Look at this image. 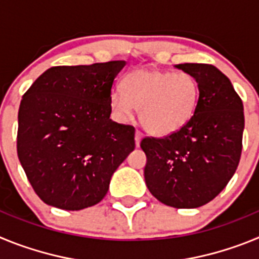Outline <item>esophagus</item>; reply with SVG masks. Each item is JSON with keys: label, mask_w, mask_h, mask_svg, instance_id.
<instances>
[{"label": "esophagus", "mask_w": 259, "mask_h": 259, "mask_svg": "<svg viewBox=\"0 0 259 259\" xmlns=\"http://www.w3.org/2000/svg\"><path fill=\"white\" fill-rule=\"evenodd\" d=\"M141 139H143V134L140 131H136V134H135V144H136L137 148L140 146Z\"/></svg>", "instance_id": "1"}]
</instances>
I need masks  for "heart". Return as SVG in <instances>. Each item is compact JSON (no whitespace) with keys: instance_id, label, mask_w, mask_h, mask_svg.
<instances>
[{"instance_id":"obj_1","label":"heart","mask_w":259,"mask_h":259,"mask_svg":"<svg viewBox=\"0 0 259 259\" xmlns=\"http://www.w3.org/2000/svg\"><path fill=\"white\" fill-rule=\"evenodd\" d=\"M198 98L200 85L189 72L139 68L123 79L122 89L111 92L110 109L120 122L131 118L137 109L144 130L162 137L188 124Z\"/></svg>"}]
</instances>
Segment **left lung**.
Instances as JSON below:
<instances>
[{
  "label": "left lung",
  "instance_id": "8db88e82",
  "mask_svg": "<svg viewBox=\"0 0 259 259\" xmlns=\"http://www.w3.org/2000/svg\"><path fill=\"white\" fill-rule=\"evenodd\" d=\"M175 67L197 79V109L180 131L141 140L146 154L144 176L158 201L176 209H194L214 200L239 166L244 106L230 79L215 66Z\"/></svg>",
  "mask_w": 259,
  "mask_h": 259
}]
</instances>
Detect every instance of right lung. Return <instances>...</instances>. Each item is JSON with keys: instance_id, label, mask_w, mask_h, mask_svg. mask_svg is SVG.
<instances>
[{"instance_id": "obj_1", "label": "right lung", "mask_w": 259, "mask_h": 259, "mask_svg": "<svg viewBox=\"0 0 259 259\" xmlns=\"http://www.w3.org/2000/svg\"><path fill=\"white\" fill-rule=\"evenodd\" d=\"M124 61L56 66L24 93L18 158L32 188L62 210L93 206L135 149V128L110 119V95Z\"/></svg>"}]
</instances>
